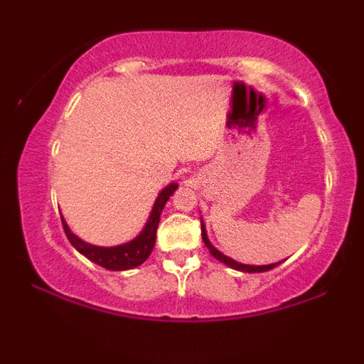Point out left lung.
<instances>
[{
    "label": "left lung",
    "mask_w": 364,
    "mask_h": 364,
    "mask_svg": "<svg viewBox=\"0 0 364 364\" xmlns=\"http://www.w3.org/2000/svg\"><path fill=\"white\" fill-rule=\"evenodd\" d=\"M202 240H203V243H205V246L208 248V252H210V255L214 258H217V260L219 262H223V263H225V265L228 267H231V269H236V270H241V272H250V274H255V272H267V270H272L274 267H277L279 263H270V265H245V263H237V262H235L232 260V258H229V257H225V255H223L219 252V250H215L214 246L210 245V241H208V237H207V232H205V225H203V223H202Z\"/></svg>",
    "instance_id": "1"
}]
</instances>
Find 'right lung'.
<instances>
[{
	"instance_id": "obj_1",
	"label": "right lung",
	"mask_w": 364,
	"mask_h": 364,
	"mask_svg": "<svg viewBox=\"0 0 364 364\" xmlns=\"http://www.w3.org/2000/svg\"><path fill=\"white\" fill-rule=\"evenodd\" d=\"M176 188H178L176 183H173V185L166 186L164 190L161 191V195L157 196L156 203H154L152 212H150L147 225H145L144 231H141L135 240L129 241V243L112 246V248H102V246L89 245L85 243V241H82L80 237L75 236L68 229V225H66L65 220L61 219L65 235L68 237L70 243H72L75 248L83 255V257H87L90 262L104 267V269L128 270V269H133V267H139L147 260L149 255L152 253L154 245H156L157 225H159V220H161L162 208H164L166 202L169 200V196L176 191Z\"/></svg>"
}]
</instances>
